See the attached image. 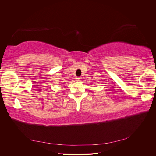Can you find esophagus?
<instances>
[{"label":"esophagus","instance_id":"1","mask_svg":"<svg viewBox=\"0 0 156 156\" xmlns=\"http://www.w3.org/2000/svg\"><path fill=\"white\" fill-rule=\"evenodd\" d=\"M77 81H82V78L81 77H77Z\"/></svg>","mask_w":156,"mask_h":156}]
</instances>
